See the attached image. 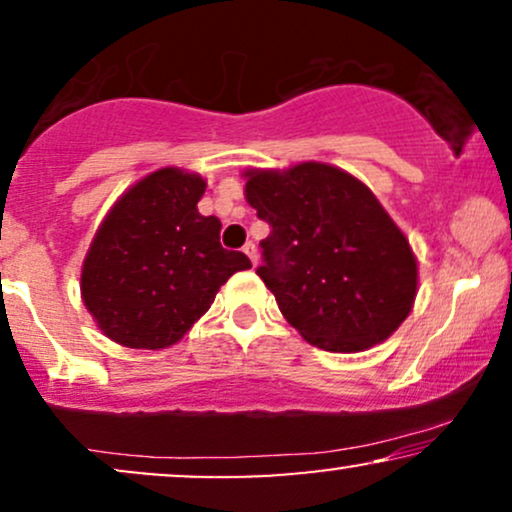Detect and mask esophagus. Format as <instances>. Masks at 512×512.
<instances>
[{
    "instance_id": "esophagus-1",
    "label": "esophagus",
    "mask_w": 512,
    "mask_h": 512,
    "mask_svg": "<svg viewBox=\"0 0 512 512\" xmlns=\"http://www.w3.org/2000/svg\"><path fill=\"white\" fill-rule=\"evenodd\" d=\"M243 252H245V255L250 257L252 267H257V248H255V243H248V245H245Z\"/></svg>"
}]
</instances>
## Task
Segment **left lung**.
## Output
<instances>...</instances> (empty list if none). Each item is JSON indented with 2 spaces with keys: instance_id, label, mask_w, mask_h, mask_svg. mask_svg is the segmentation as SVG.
<instances>
[{
  "instance_id": "left-lung-1",
  "label": "left lung",
  "mask_w": 512,
  "mask_h": 512,
  "mask_svg": "<svg viewBox=\"0 0 512 512\" xmlns=\"http://www.w3.org/2000/svg\"><path fill=\"white\" fill-rule=\"evenodd\" d=\"M245 199L272 233L257 276L308 344L356 354L407 320L419 264L366 182L320 161L248 168Z\"/></svg>"
}]
</instances>
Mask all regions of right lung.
I'll return each instance as SVG.
<instances>
[{
  "mask_svg": "<svg viewBox=\"0 0 512 512\" xmlns=\"http://www.w3.org/2000/svg\"><path fill=\"white\" fill-rule=\"evenodd\" d=\"M202 175L158 168L110 207L81 264V301L105 337L127 349H168L252 264L223 250L221 221L202 216Z\"/></svg>",
  "mask_w": 512,
  "mask_h": 512,
  "instance_id": "1",
  "label": "right lung"
}]
</instances>
